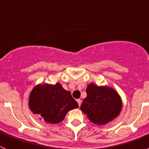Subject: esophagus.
I'll return each mask as SVG.
<instances>
[{
	"label": "esophagus",
	"instance_id": "34e87169",
	"mask_svg": "<svg viewBox=\"0 0 149 149\" xmlns=\"http://www.w3.org/2000/svg\"><path fill=\"white\" fill-rule=\"evenodd\" d=\"M77 103H78L79 106H81V102H82V101H81V99H77Z\"/></svg>",
	"mask_w": 149,
	"mask_h": 149
}]
</instances>
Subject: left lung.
Instances as JSON below:
<instances>
[{
    "instance_id": "left-lung-1",
    "label": "left lung",
    "mask_w": 149,
    "mask_h": 149,
    "mask_svg": "<svg viewBox=\"0 0 149 149\" xmlns=\"http://www.w3.org/2000/svg\"><path fill=\"white\" fill-rule=\"evenodd\" d=\"M86 92L87 96L83 101L81 110L93 123L104 125L119 115L122 101L115 89L107 86H96L91 83Z\"/></svg>"
}]
</instances>
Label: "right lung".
Masks as SVG:
<instances>
[{
    "label": "right lung",
    "instance_id": "add662e5",
    "mask_svg": "<svg viewBox=\"0 0 149 149\" xmlns=\"http://www.w3.org/2000/svg\"><path fill=\"white\" fill-rule=\"evenodd\" d=\"M78 107L70 92L63 89L59 83L38 84L29 97L30 110L48 124L60 123L69 110Z\"/></svg>",
    "mask_w": 149,
    "mask_h": 149
}]
</instances>
